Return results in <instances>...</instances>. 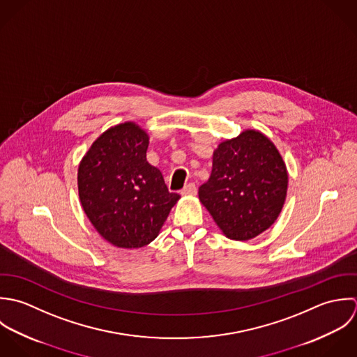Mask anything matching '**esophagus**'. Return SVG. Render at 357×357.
I'll return each mask as SVG.
<instances>
[{
  "label": "esophagus",
  "instance_id": "obj_1",
  "mask_svg": "<svg viewBox=\"0 0 357 357\" xmlns=\"http://www.w3.org/2000/svg\"><path fill=\"white\" fill-rule=\"evenodd\" d=\"M182 196H195L197 193V189H196V185L195 183H189L186 185L183 189H182Z\"/></svg>",
  "mask_w": 357,
  "mask_h": 357
}]
</instances>
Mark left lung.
<instances>
[{
    "instance_id": "1",
    "label": "left lung",
    "mask_w": 357,
    "mask_h": 357,
    "mask_svg": "<svg viewBox=\"0 0 357 357\" xmlns=\"http://www.w3.org/2000/svg\"><path fill=\"white\" fill-rule=\"evenodd\" d=\"M287 188V167L275 143L257 130H245L218 144L211 176L200 186L199 199L227 238L245 241L276 222Z\"/></svg>"
}]
</instances>
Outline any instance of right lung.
Wrapping results in <instances>:
<instances>
[{
  "label": "right lung",
  "instance_id": "right-lung-1",
  "mask_svg": "<svg viewBox=\"0 0 357 357\" xmlns=\"http://www.w3.org/2000/svg\"><path fill=\"white\" fill-rule=\"evenodd\" d=\"M147 132L126 121L99 135L78 165L82 210L96 231L119 248L151 243L181 199L147 162Z\"/></svg>",
  "mask_w": 357,
  "mask_h": 357
}]
</instances>
